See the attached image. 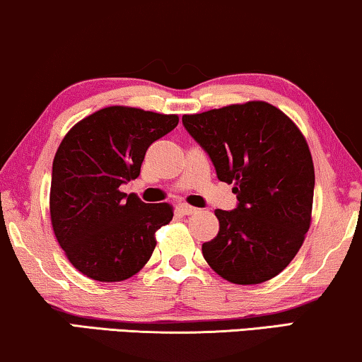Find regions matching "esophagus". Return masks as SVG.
<instances>
[{"mask_svg": "<svg viewBox=\"0 0 362 362\" xmlns=\"http://www.w3.org/2000/svg\"><path fill=\"white\" fill-rule=\"evenodd\" d=\"M180 211H181L185 216H192V214H196V212L199 211V209H196V207L187 206V204H181V206H180Z\"/></svg>", "mask_w": 362, "mask_h": 362, "instance_id": "obj_1", "label": "esophagus"}]
</instances>
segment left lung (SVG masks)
Returning <instances> with one entry per match:
<instances>
[{"label":"left lung","instance_id":"8db88e82","mask_svg":"<svg viewBox=\"0 0 362 362\" xmlns=\"http://www.w3.org/2000/svg\"><path fill=\"white\" fill-rule=\"evenodd\" d=\"M221 181L234 182L237 206L216 209L219 234L202 255L222 279L257 285L279 275L310 229L315 168L305 136L267 102L182 115Z\"/></svg>","mask_w":362,"mask_h":362}]
</instances>
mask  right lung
Here are the masks:
<instances>
[{"mask_svg": "<svg viewBox=\"0 0 362 362\" xmlns=\"http://www.w3.org/2000/svg\"><path fill=\"white\" fill-rule=\"evenodd\" d=\"M177 122V115L117 105L64 136L52 163V229L69 262L88 279L127 280L150 260L155 232L173 219V207L146 204L120 186L140 176L148 148Z\"/></svg>", "mask_w": 362, "mask_h": 362, "instance_id": "obj_1", "label": "right lung"}]
</instances>
